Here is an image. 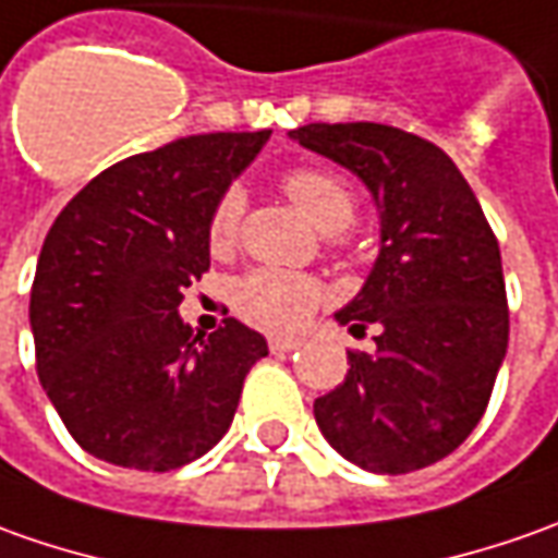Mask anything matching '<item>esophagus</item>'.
Returning a JSON list of instances; mask_svg holds the SVG:
<instances>
[{
    "instance_id": "obj_1",
    "label": "esophagus",
    "mask_w": 558,
    "mask_h": 558,
    "mask_svg": "<svg viewBox=\"0 0 558 558\" xmlns=\"http://www.w3.org/2000/svg\"><path fill=\"white\" fill-rule=\"evenodd\" d=\"M299 344H302L299 339H280V336L268 339V348H271V354H290V351H295Z\"/></svg>"
}]
</instances>
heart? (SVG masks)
Wrapping results in <instances>:
<instances>
[{
  "mask_svg": "<svg viewBox=\"0 0 558 558\" xmlns=\"http://www.w3.org/2000/svg\"><path fill=\"white\" fill-rule=\"evenodd\" d=\"M283 192L302 214L308 216L311 226L320 231H342L351 226L357 214L354 192L329 170L295 168L283 177ZM244 214V195L238 189H229L216 201L207 241L214 250H229ZM324 287L308 275L287 271V268H253L250 275L234 283L231 302L238 314L250 320L253 327L271 329V332H290L302 327L311 311L320 305Z\"/></svg>",
  "mask_w": 558,
  "mask_h": 558,
  "instance_id": "b5f03b06",
  "label": "heart"
}]
</instances>
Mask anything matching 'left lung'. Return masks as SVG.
<instances>
[{"label": "left lung", "instance_id": "left-lung-1", "mask_svg": "<svg viewBox=\"0 0 558 558\" xmlns=\"http://www.w3.org/2000/svg\"><path fill=\"white\" fill-rule=\"evenodd\" d=\"M302 149L351 170L378 210V256L336 311L366 327L375 354H348L314 418L336 452L369 473H409L454 452L480 424L510 336L501 250L452 158L375 121L305 124Z\"/></svg>", "mask_w": 558, "mask_h": 558}]
</instances>
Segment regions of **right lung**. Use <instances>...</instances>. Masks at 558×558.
<instances>
[{
	"instance_id": "right-lung-1",
	"label": "right lung",
	"mask_w": 558,
	"mask_h": 558,
	"mask_svg": "<svg viewBox=\"0 0 558 558\" xmlns=\"http://www.w3.org/2000/svg\"><path fill=\"white\" fill-rule=\"evenodd\" d=\"M268 136L201 134L131 155L94 177L48 231L29 293L36 369L94 458L165 473L226 437L268 344L234 317L195 332L180 302L210 268L216 201Z\"/></svg>"
}]
</instances>
